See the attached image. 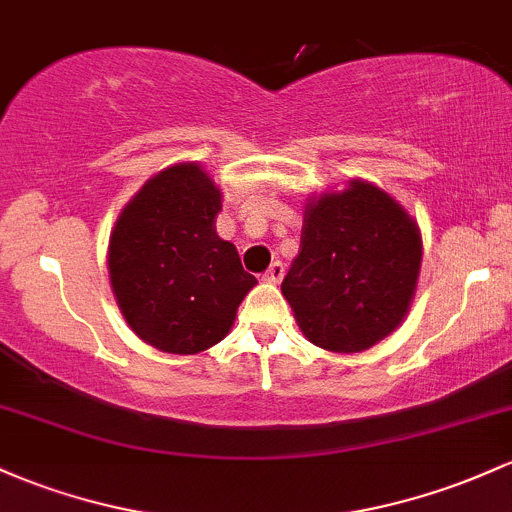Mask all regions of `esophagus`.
Returning <instances> with one entry per match:
<instances>
[{
  "label": "esophagus",
  "mask_w": 512,
  "mask_h": 512,
  "mask_svg": "<svg viewBox=\"0 0 512 512\" xmlns=\"http://www.w3.org/2000/svg\"><path fill=\"white\" fill-rule=\"evenodd\" d=\"M282 277H284V265H282V262H272L267 272L262 274V279H265V282H272V284L282 282Z\"/></svg>",
  "instance_id": "esophagus-1"
}]
</instances>
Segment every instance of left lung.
Segmentation results:
<instances>
[{"instance_id":"obj_1","label":"left lung","mask_w":512,"mask_h":512,"mask_svg":"<svg viewBox=\"0 0 512 512\" xmlns=\"http://www.w3.org/2000/svg\"><path fill=\"white\" fill-rule=\"evenodd\" d=\"M420 233L367 182L308 206L301 252L282 282L303 335L330 352H362L393 333L411 306Z\"/></svg>"}]
</instances>
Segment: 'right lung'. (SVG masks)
<instances>
[{
	"instance_id": "add662e5",
	"label": "right lung",
	"mask_w": 512,
	"mask_h": 512,
	"mask_svg": "<svg viewBox=\"0 0 512 512\" xmlns=\"http://www.w3.org/2000/svg\"><path fill=\"white\" fill-rule=\"evenodd\" d=\"M221 192L196 165L167 167L123 209L109 240L116 301L140 340L194 355L226 338L257 279L213 218Z\"/></svg>"
}]
</instances>
